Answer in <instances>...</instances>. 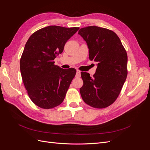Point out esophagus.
Listing matches in <instances>:
<instances>
[{
    "instance_id": "esophagus-1",
    "label": "esophagus",
    "mask_w": 150,
    "mask_h": 150,
    "mask_svg": "<svg viewBox=\"0 0 150 150\" xmlns=\"http://www.w3.org/2000/svg\"><path fill=\"white\" fill-rule=\"evenodd\" d=\"M76 77H79L81 76V71H79V70H77L76 71Z\"/></svg>"
}]
</instances>
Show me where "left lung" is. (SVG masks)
I'll return each instance as SVG.
<instances>
[{
    "label": "left lung",
    "instance_id": "1",
    "mask_svg": "<svg viewBox=\"0 0 150 150\" xmlns=\"http://www.w3.org/2000/svg\"><path fill=\"white\" fill-rule=\"evenodd\" d=\"M78 34L87 43L89 59L98 62L93 77L81 72V97L90 106L106 108L116 101L126 81V51L118 36L111 30L88 26L79 29Z\"/></svg>",
    "mask_w": 150,
    "mask_h": 150
}]
</instances>
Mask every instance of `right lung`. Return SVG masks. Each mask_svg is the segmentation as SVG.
Returning <instances> with one entry per match:
<instances>
[{
	"label": "right lung",
	"instance_id": "right-lung-1",
	"mask_svg": "<svg viewBox=\"0 0 150 150\" xmlns=\"http://www.w3.org/2000/svg\"><path fill=\"white\" fill-rule=\"evenodd\" d=\"M79 28L51 25L32 34L22 52L20 69L28 95L35 105L51 109L61 104L76 73L54 65V59Z\"/></svg>",
	"mask_w": 150,
	"mask_h": 150
}]
</instances>
